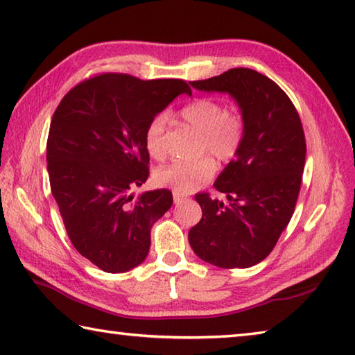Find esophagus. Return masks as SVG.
<instances>
[{
    "label": "esophagus",
    "mask_w": 355,
    "mask_h": 355,
    "mask_svg": "<svg viewBox=\"0 0 355 355\" xmlns=\"http://www.w3.org/2000/svg\"><path fill=\"white\" fill-rule=\"evenodd\" d=\"M173 198H174V204H181L184 201L189 200V195L185 193H179V191H174L173 193Z\"/></svg>",
    "instance_id": "34e87169"
}]
</instances>
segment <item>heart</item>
I'll list each match as a JSON object with an SVG mask.
<instances>
[{
    "label": "heart",
    "mask_w": 355,
    "mask_h": 355,
    "mask_svg": "<svg viewBox=\"0 0 355 355\" xmlns=\"http://www.w3.org/2000/svg\"><path fill=\"white\" fill-rule=\"evenodd\" d=\"M182 120L202 134V151H209L221 162L231 160L245 139V123L241 116L227 112L225 104L212 98H198L184 105L179 112ZM166 118L154 116L145 130V146L155 160L166 155L165 146ZM215 162L209 155L195 160H178L160 168L155 174L157 181L179 193H190L212 179Z\"/></svg>",
    "instance_id": "obj_1"
}]
</instances>
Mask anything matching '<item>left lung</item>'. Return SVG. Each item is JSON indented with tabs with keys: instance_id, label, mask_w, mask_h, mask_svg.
Wrapping results in <instances>:
<instances>
[{
	"instance_id": "8db88e82",
	"label": "left lung",
	"mask_w": 355,
	"mask_h": 355,
	"mask_svg": "<svg viewBox=\"0 0 355 355\" xmlns=\"http://www.w3.org/2000/svg\"><path fill=\"white\" fill-rule=\"evenodd\" d=\"M190 84L227 93L245 123L239 153L214 184L226 202L209 193L195 196L202 218L190 229V246L220 268H250L268 257L295 212L306 164L300 115L281 87L251 68Z\"/></svg>"
}]
</instances>
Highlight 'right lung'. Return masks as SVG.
I'll use <instances>...</instances> for the list:
<instances>
[{
    "instance_id": "1",
    "label": "right lung",
    "mask_w": 355,
    "mask_h": 355,
    "mask_svg": "<svg viewBox=\"0 0 355 355\" xmlns=\"http://www.w3.org/2000/svg\"><path fill=\"white\" fill-rule=\"evenodd\" d=\"M182 93L191 95L181 79L104 73L78 84L54 112L46 143L51 193L73 246L99 270L139 266L151 227L171 207L170 190H132L149 176L146 126Z\"/></svg>"
}]
</instances>
